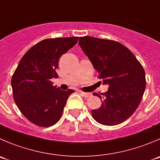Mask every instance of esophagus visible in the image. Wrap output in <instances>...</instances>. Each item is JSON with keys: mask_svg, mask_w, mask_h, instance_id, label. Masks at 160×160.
I'll return each instance as SVG.
<instances>
[{"mask_svg": "<svg viewBox=\"0 0 160 160\" xmlns=\"http://www.w3.org/2000/svg\"><path fill=\"white\" fill-rule=\"evenodd\" d=\"M79 92H81L82 95L84 97H86V98H88V97L92 96V93H91V92H82V91H79Z\"/></svg>", "mask_w": 160, "mask_h": 160, "instance_id": "esophagus-1", "label": "esophagus"}]
</instances>
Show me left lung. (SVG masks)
Segmentation results:
<instances>
[{
    "mask_svg": "<svg viewBox=\"0 0 160 160\" xmlns=\"http://www.w3.org/2000/svg\"><path fill=\"white\" fill-rule=\"evenodd\" d=\"M78 45L92 63L107 92L98 109L92 111L97 122L115 126L130 118L139 106L146 86L145 73L134 55L119 42L97 38H79Z\"/></svg>",
    "mask_w": 160,
    "mask_h": 160,
    "instance_id": "8db88e82",
    "label": "left lung"
}]
</instances>
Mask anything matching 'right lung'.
Here are the masks:
<instances>
[{
    "mask_svg": "<svg viewBox=\"0 0 160 160\" xmlns=\"http://www.w3.org/2000/svg\"><path fill=\"white\" fill-rule=\"evenodd\" d=\"M78 37L48 38L30 48L12 78L13 97L22 115L33 124L49 127L60 120L73 89L61 90L51 82L57 77L59 59Z\"/></svg>",
    "mask_w": 160,
    "mask_h": 160,
    "instance_id": "right-lung-1",
    "label": "right lung"
}]
</instances>
